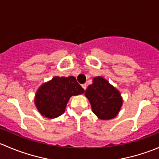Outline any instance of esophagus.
Segmentation results:
<instances>
[{
    "instance_id": "1",
    "label": "esophagus",
    "mask_w": 159,
    "mask_h": 159,
    "mask_svg": "<svg viewBox=\"0 0 159 159\" xmlns=\"http://www.w3.org/2000/svg\"><path fill=\"white\" fill-rule=\"evenodd\" d=\"M81 86H82V88H83V89H84V90H86V89H87V84H82V85H81Z\"/></svg>"
}]
</instances>
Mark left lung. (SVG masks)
Masks as SVG:
<instances>
[{"label": "left lung", "instance_id": "1", "mask_svg": "<svg viewBox=\"0 0 159 159\" xmlns=\"http://www.w3.org/2000/svg\"><path fill=\"white\" fill-rule=\"evenodd\" d=\"M85 91L91 109L101 120H110L119 113L123 104L120 91L102 76L94 77Z\"/></svg>", "mask_w": 159, "mask_h": 159}]
</instances>
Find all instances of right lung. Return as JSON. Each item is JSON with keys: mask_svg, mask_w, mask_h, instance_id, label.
Listing matches in <instances>:
<instances>
[{"mask_svg": "<svg viewBox=\"0 0 159 159\" xmlns=\"http://www.w3.org/2000/svg\"><path fill=\"white\" fill-rule=\"evenodd\" d=\"M84 92V90L74 76H54L37 90L35 106L42 116L47 118H57L65 111L70 97Z\"/></svg>", "mask_w": 159, "mask_h": 159, "instance_id": "obj_1", "label": "right lung"}]
</instances>
